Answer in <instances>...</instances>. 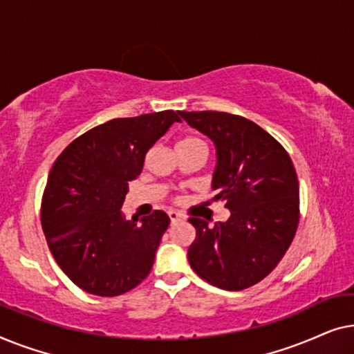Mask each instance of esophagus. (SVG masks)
<instances>
[{"instance_id": "1", "label": "esophagus", "mask_w": 354, "mask_h": 354, "mask_svg": "<svg viewBox=\"0 0 354 354\" xmlns=\"http://www.w3.org/2000/svg\"><path fill=\"white\" fill-rule=\"evenodd\" d=\"M169 217H171V222L172 224H176V222H178L182 219V216L178 214L177 211H169Z\"/></svg>"}]
</instances>
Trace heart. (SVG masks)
<instances>
[{
    "label": "heart",
    "instance_id": "1",
    "mask_svg": "<svg viewBox=\"0 0 354 354\" xmlns=\"http://www.w3.org/2000/svg\"><path fill=\"white\" fill-rule=\"evenodd\" d=\"M177 145H203V142H201V140H198V138L188 137V138L180 140V142H178Z\"/></svg>",
    "mask_w": 354,
    "mask_h": 354
}]
</instances>
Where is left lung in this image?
<instances>
[{
	"instance_id": "left-lung-1",
	"label": "left lung",
	"mask_w": 354,
	"mask_h": 354,
	"mask_svg": "<svg viewBox=\"0 0 354 354\" xmlns=\"http://www.w3.org/2000/svg\"><path fill=\"white\" fill-rule=\"evenodd\" d=\"M180 118L214 143L212 200L230 211L225 222H188L196 239L188 248L192 269L217 288H248L270 274L298 227L299 187L293 162L277 140L241 115L180 111Z\"/></svg>"
}]
</instances>
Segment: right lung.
<instances>
[{
    "instance_id": "right-lung-1",
    "label": "right lung",
    "mask_w": 354,
    "mask_h": 354,
    "mask_svg": "<svg viewBox=\"0 0 354 354\" xmlns=\"http://www.w3.org/2000/svg\"><path fill=\"white\" fill-rule=\"evenodd\" d=\"M178 120L174 111L113 119L75 138L53 164L43 232L56 263L84 292L118 297L151 270L171 219L154 211L125 221L120 207L148 149Z\"/></svg>"
}]
</instances>
